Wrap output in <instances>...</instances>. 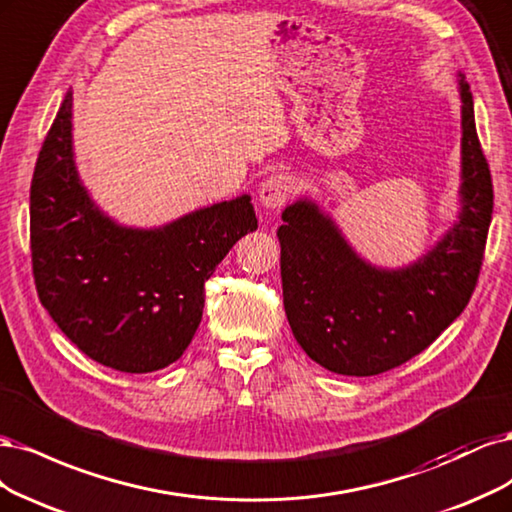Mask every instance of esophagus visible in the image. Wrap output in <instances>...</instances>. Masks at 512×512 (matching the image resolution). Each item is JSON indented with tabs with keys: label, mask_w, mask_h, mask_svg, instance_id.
Here are the masks:
<instances>
[{
	"label": "esophagus",
	"mask_w": 512,
	"mask_h": 512,
	"mask_svg": "<svg viewBox=\"0 0 512 512\" xmlns=\"http://www.w3.org/2000/svg\"><path fill=\"white\" fill-rule=\"evenodd\" d=\"M293 191V180L287 174H272L261 183L259 202L263 208L276 210L283 206Z\"/></svg>",
	"instance_id": "obj_1"
}]
</instances>
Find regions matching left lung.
I'll return each instance as SVG.
<instances>
[{
	"instance_id": "1",
	"label": "left lung",
	"mask_w": 512,
	"mask_h": 512,
	"mask_svg": "<svg viewBox=\"0 0 512 512\" xmlns=\"http://www.w3.org/2000/svg\"><path fill=\"white\" fill-rule=\"evenodd\" d=\"M461 97L459 217L430 251L404 268H376L334 219L302 197L278 227L280 278L291 332L329 372L374 376L427 349L472 298L493 212V185L474 125L466 76Z\"/></svg>"
}]
</instances>
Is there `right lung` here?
<instances>
[{
    "instance_id": "1",
    "label": "right lung",
    "mask_w": 512,
    "mask_h": 512,
    "mask_svg": "<svg viewBox=\"0 0 512 512\" xmlns=\"http://www.w3.org/2000/svg\"><path fill=\"white\" fill-rule=\"evenodd\" d=\"M29 217L42 306L82 353L129 374L161 370L185 353L202 321L204 283L257 229L251 195L153 229L110 219L76 170L72 91L38 155Z\"/></svg>"
}]
</instances>
